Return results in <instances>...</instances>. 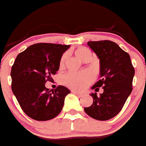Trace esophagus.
Instances as JSON below:
<instances>
[{
	"label": "esophagus",
	"mask_w": 146,
	"mask_h": 146,
	"mask_svg": "<svg viewBox=\"0 0 146 146\" xmlns=\"http://www.w3.org/2000/svg\"><path fill=\"white\" fill-rule=\"evenodd\" d=\"M73 93H74V94H75L76 95L78 96V97H82V96H83V94H82V93L77 92V91H73Z\"/></svg>",
	"instance_id": "1"
}]
</instances>
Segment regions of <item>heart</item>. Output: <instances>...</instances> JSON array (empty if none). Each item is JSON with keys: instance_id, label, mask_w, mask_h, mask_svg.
<instances>
[{"instance_id": "obj_1", "label": "heart", "mask_w": 146, "mask_h": 146, "mask_svg": "<svg viewBox=\"0 0 146 146\" xmlns=\"http://www.w3.org/2000/svg\"><path fill=\"white\" fill-rule=\"evenodd\" d=\"M76 56L80 60L84 61L86 58H90V51L86 47H79L74 51ZM67 58V54L64 53L62 55L60 60V66L63 67ZM94 80V75L91 72H82V73H74L69 72L63 77V83L67 87L74 89L76 91H82L86 88L88 86L91 84Z\"/></svg>"}]
</instances>
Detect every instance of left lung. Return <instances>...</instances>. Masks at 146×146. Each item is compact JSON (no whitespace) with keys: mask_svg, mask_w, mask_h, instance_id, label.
Masks as SVG:
<instances>
[{"mask_svg":"<svg viewBox=\"0 0 146 146\" xmlns=\"http://www.w3.org/2000/svg\"><path fill=\"white\" fill-rule=\"evenodd\" d=\"M88 46L96 53L100 64V80L91 87L102 94H91L93 104L84 110L89 116L99 121L113 118L123 108L132 91L135 69L130 56L115 42L104 40L88 42Z\"/></svg>","mask_w":146,"mask_h":146,"instance_id":"8db88e82","label":"left lung"}]
</instances>
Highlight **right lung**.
<instances>
[{
    "mask_svg": "<svg viewBox=\"0 0 146 146\" xmlns=\"http://www.w3.org/2000/svg\"><path fill=\"white\" fill-rule=\"evenodd\" d=\"M70 45L35 44L17 56L11 71V89L24 113L36 121H48L61 112L70 91L63 86L55 91L45 87L52 80L62 55Z\"/></svg>",
    "mask_w": 146,
    "mask_h": 146,
    "instance_id": "right-lung-1",
    "label": "right lung"
}]
</instances>
